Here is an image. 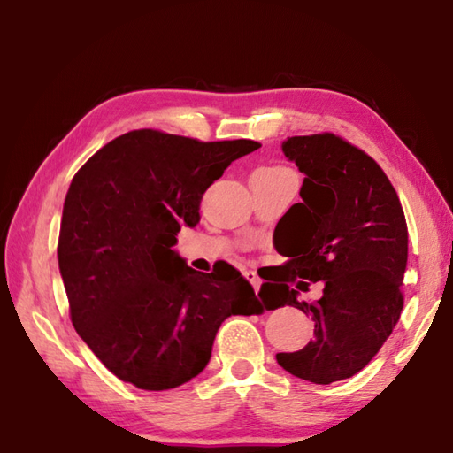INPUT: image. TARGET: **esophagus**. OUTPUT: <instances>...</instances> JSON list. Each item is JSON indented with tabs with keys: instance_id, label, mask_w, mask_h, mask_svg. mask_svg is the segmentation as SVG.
Instances as JSON below:
<instances>
[{
	"instance_id": "1",
	"label": "esophagus",
	"mask_w": 453,
	"mask_h": 453,
	"mask_svg": "<svg viewBox=\"0 0 453 453\" xmlns=\"http://www.w3.org/2000/svg\"><path fill=\"white\" fill-rule=\"evenodd\" d=\"M243 277H245V280L250 282V285L255 288V292L259 290V287H261V279L257 277V273H255V271H243Z\"/></svg>"
}]
</instances>
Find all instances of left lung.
<instances>
[{"mask_svg":"<svg viewBox=\"0 0 453 453\" xmlns=\"http://www.w3.org/2000/svg\"><path fill=\"white\" fill-rule=\"evenodd\" d=\"M282 153L304 173L303 202L274 229V247L288 263L261 285L267 310L295 306L314 320V340L300 351L277 353L290 375L316 385L349 379L377 356L403 310L409 229L393 188L373 158L348 141L324 135L288 137ZM322 281L323 296L298 303L288 282Z\"/></svg>","mask_w":453,"mask_h":453,"instance_id":"obj_1","label":"left lung"}]
</instances>
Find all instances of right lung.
Listing matches in <instances>:
<instances>
[{"instance_id": "right-lung-1", "label": "right lung", "mask_w": 453, "mask_h": 453, "mask_svg": "<svg viewBox=\"0 0 453 453\" xmlns=\"http://www.w3.org/2000/svg\"><path fill=\"white\" fill-rule=\"evenodd\" d=\"M261 145L129 131L70 182L58 269L80 338L115 377L166 391L200 375L221 322L259 314L253 287L232 265L198 273L174 250L200 221L208 186Z\"/></svg>"}]
</instances>
